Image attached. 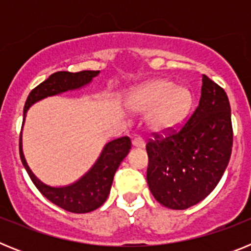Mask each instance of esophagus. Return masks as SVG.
Segmentation results:
<instances>
[{
	"instance_id": "1",
	"label": "esophagus",
	"mask_w": 251,
	"mask_h": 251,
	"mask_svg": "<svg viewBox=\"0 0 251 251\" xmlns=\"http://www.w3.org/2000/svg\"><path fill=\"white\" fill-rule=\"evenodd\" d=\"M132 145L134 146V147H137V148H143L145 147V141H143V138H142V137H139V136H137V137H134V138L132 139Z\"/></svg>"
}]
</instances>
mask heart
<instances>
[{
  "instance_id": "heart-1",
  "label": "heart",
  "mask_w": 251,
  "mask_h": 251,
  "mask_svg": "<svg viewBox=\"0 0 251 251\" xmlns=\"http://www.w3.org/2000/svg\"><path fill=\"white\" fill-rule=\"evenodd\" d=\"M138 109L154 108L151 117L153 129L166 130L177 127L187 117L192 105L190 90L167 80H157L143 86L136 95Z\"/></svg>"
}]
</instances>
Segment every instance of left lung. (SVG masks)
<instances>
[{
    "label": "left lung",
    "instance_id": "8db88e82",
    "mask_svg": "<svg viewBox=\"0 0 251 251\" xmlns=\"http://www.w3.org/2000/svg\"><path fill=\"white\" fill-rule=\"evenodd\" d=\"M153 132L147 182L161 205L185 210L203 200L225 172L232 150L229 98L220 85L202 75L199 105L177 129Z\"/></svg>",
    "mask_w": 251,
    "mask_h": 251
}]
</instances>
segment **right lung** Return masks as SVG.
<instances>
[{
    "label": "right lung",
    "mask_w": 251,
    "mask_h": 251,
    "mask_svg": "<svg viewBox=\"0 0 251 251\" xmlns=\"http://www.w3.org/2000/svg\"><path fill=\"white\" fill-rule=\"evenodd\" d=\"M98 74L99 70H83L77 73L57 72L51 74L45 81L31 90L26 99L24 115L35 101L50 97V95L66 92V90L80 88L89 83L93 77ZM129 150V137H121V138L114 139L104 147L97 163L77 182L66 186V187H50L39 181L28 168L24 153H22L21 136H20V157L31 181L49 201L74 214L90 212L95 208L100 207L105 202L106 197L110 192L115 171L119 167L124 157L127 156Z\"/></svg>",
    "instance_id": "add662e5"
}]
</instances>
